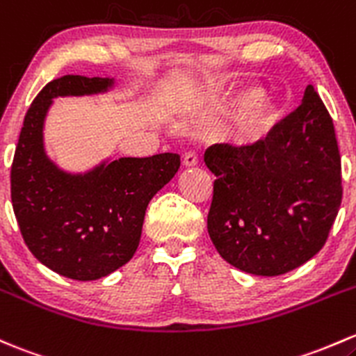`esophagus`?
I'll return each mask as SVG.
<instances>
[{
    "label": "esophagus",
    "instance_id": "esophagus-1",
    "mask_svg": "<svg viewBox=\"0 0 356 356\" xmlns=\"http://www.w3.org/2000/svg\"><path fill=\"white\" fill-rule=\"evenodd\" d=\"M197 162H200V159H197V153L196 152H188L184 155V159H182V163H184L186 167L197 165Z\"/></svg>",
    "mask_w": 356,
    "mask_h": 356
}]
</instances>
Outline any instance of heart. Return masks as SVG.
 Returning a JSON list of instances; mask_svg holds the SVG:
<instances>
[{"label": "heart", "instance_id": "b5f03b06", "mask_svg": "<svg viewBox=\"0 0 356 356\" xmlns=\"http://www.w3.org/2000/svg\"><path fill=\"white\" fill-rule=\"evenodd\" d=\"M223 112H237L234 134L238 145L256 147L266 141L278 122V106L259 88H245L228 95L220 106Z\"/></svg>", "mask_w": 356, "mask_h": 356}]
</instances>
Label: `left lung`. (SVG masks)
<instances>
[{
    "instance_id": "1",
    "label": "left lung",
    "mask_w": 356,
    "mask_h": 356,
    "mask_svg": "<svg viewBox=\"0 0 356 356\" xmlns=\"http://www.w3.org/2000/svg\"><path fill=\"white\" fill-rule=\"evenodd\" d=\"M204 163L216 175L208 234L232 266L285 275L326 244L341 207V156L331 115L312 85L266 141L213 145Z\"/></svg>"
}]
</instances>
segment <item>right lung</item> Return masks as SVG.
I'll list each match as a JSON object with an SVG mask.
<instances>
[{
    "instance_id": "1",
    "label": "right lung",
    "mask_w": 356,
    "mask_h": 356,
    "mask_svg": "<svg viewBox=\"0 0 356 356\" xmlns=\"http://www.w3.org/2000/svg\"><path fill=\"white\" fill-rule=\"evenodd\" d=\"M114 78L52 80L27 111L11 165V203L30 252L66 278L90 282L124 266L136 252L145 211L181 167L177 153L107 160L68 174L47 156L44 121L56 97L107 92Z\"/></svg>"
}]
</instances>
